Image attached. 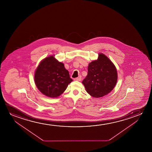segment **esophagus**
<instances>
[{"mask_svg": "<svg viewBox=\"0 0 152 152\" xmlns=\"http://www.w3.org/2000/svg\"><path fill=\"white\" fill-rule=\"evenodd\" d=\"M74 80H76V81H81V77H77V78H74Z\"/></svg>", "mask_w": 152, "mask_h": 152, "instance_id": "1", "label": "esophagus"}]
</instances>
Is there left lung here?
Here are the masks:
<instances>
[{
    "mask_svg": "<svg viewBox=\"0 0 152 152\" xmlns=\"http://www.w3.org/2000/svg\"><path fill=\"white\" fill-rule=\"evenodd\" d=\"M117 72L112 62L103 53L98 60L90 63L88 75L82 83L88 94L94 98H100L109 94L116 84Z\"/></svg>",
    "mask_w": 152,
    "mask_h": 152,
    "instance_id": "1",
    "label": "left lung"
}]
</instances>
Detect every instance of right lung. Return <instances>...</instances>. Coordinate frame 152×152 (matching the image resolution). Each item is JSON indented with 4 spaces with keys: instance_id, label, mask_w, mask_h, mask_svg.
<instances>
[{
    "instance_id": "right-lung-1",
    "label": "right lung",
    "mask_w": 152,
    "mask_h": 152,
    "mask_svg": "<svg viewBox=\"0 0 152 152\" xmlns=\"http://www.w3.org/2000/svg\"><path fill=\"white\" fill-rule=\"evenodd\" d=\"M34 80L40 91L50 98L60 96L73 81L64 64L52 56L40 63L35 71Z\"/></svg>"
}]
</instances>
